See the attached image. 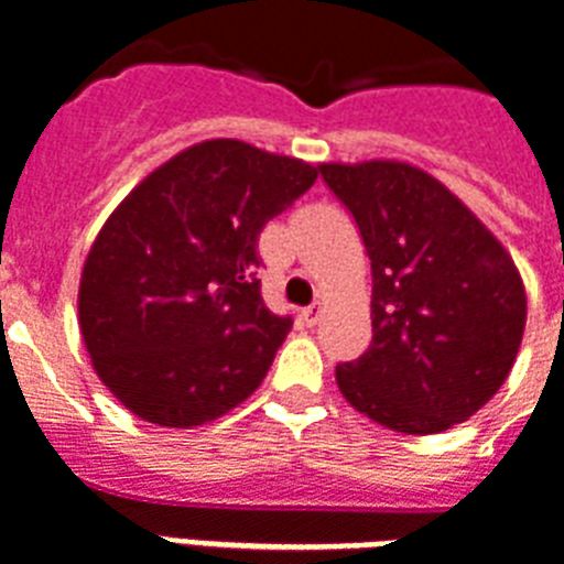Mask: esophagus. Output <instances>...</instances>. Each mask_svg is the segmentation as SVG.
<instances>
[{"label": "esophagus", "mask_w": 564, "mask_h": 564, "mask_svg": "<svg viewBox=\"0 0 564 564\" xmlns=\"http://www.w3.org/2000/svg\"><path fill=\"white\" fill-rule=\"evenodd\" d=\"M301 319L307 322V325H316V322L322 319V304H311V307H304V311H301Z\"/></svg>", "instance_id": "1"}]
</instances>
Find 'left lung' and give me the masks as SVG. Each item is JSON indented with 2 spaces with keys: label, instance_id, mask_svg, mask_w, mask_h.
Segmentation results:
<instances>
[{
  "label": "left lung",
  "instance_id": "obj_1",
  "mask_svg": "<svg viewBox=\"0 0 564 564\" xmlns=\"http://www.w3.org/2000/svg\"><path fill=\"white\" fill-rule=\"evenodd\" d=\"M372 263V343L337 367L355 411L405 435L470 420L509 378L527 290L511 253L423 167L397 159L322 162Z\"/></svg>",
  "mask_w": 564,
  "mask_h": 564
}]
</instances>
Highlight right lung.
<instances>
[{"label":"right lung","mask_w":564,"mask_h":564,"mask_svg":"<svg viewBox=\"0 0 564 564\" xmlns=\"http://www.w3.org/2000/svg\"><path fill=\"white\" fill-rule=\"evenodd\" d=\"M313 183L304 159L209 139L115 206L82 265L79 330L120 405L192 429L263 384L292 319L263 304L257 239Z\"/></svg>","instance_id":"obj_1"}]
</instances>
